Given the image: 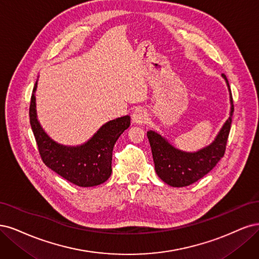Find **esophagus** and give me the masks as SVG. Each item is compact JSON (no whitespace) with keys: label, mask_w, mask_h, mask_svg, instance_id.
<instances>
[{"label":"esophagus","mask_w":259,"mask_h":259,"mask_svg":"<svg viewBox=\"0 0 259 259\" xmlns=\"http://www.w3.org/2000/svg\"><path fill=\"white\" fill-rule=\"evenodd\" d=\"M147 113L143 110V108H136L132 113V120L136 123H143L146 121Z\"/></svg>","instance_id":"34e87169"}]
</instances>
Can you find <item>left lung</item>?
Here are the masks:
<instances>
[{"label": "left lung", "mask_w": 259, "mask_h": 259, "mask_svg": "<svg viewBox=\"0 0 259 259\" xmlns=\"http://www.w3.org/2000/svg\"><path fill=\"white\" fill-rule=\"evenodd\" d=\"M222 76L226 80L230 93V116L212 144L198 152L187 153L172 146L157 132L152 130L147 132L156 173L164 183L172 187L188 186L202 179L218 164L226 151L235 107L228 79L225 74Z\"/></svg>", "instance_id": "obj_1"}]
</instances>
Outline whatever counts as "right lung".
<instances>
[{
	"label": "right lung",
	"mask_w": 259,
	"mask_h": 259,
	"mask_svg": "<svg viewBox=\"0 0 259 259\" xmlns=\"http://www.w3.org/2000/svg\"><path fill=\"white\" fill-rule=\"evenodd\" d=\"M30 102V123L41 160L49 169L79 187L102 184L112 174L113 147L121 133L130 126V116L106 122L94 137L79 146H64L49 138L40 127L35 110V90Z\"/></svg>",
	"instance_id": "1"
}]
</instances>
